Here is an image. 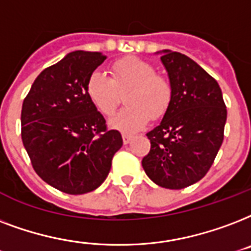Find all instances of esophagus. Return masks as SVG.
<instances>
[{
    "mask_svg": "<svg viewBox=\"0 0 251 251\" xmlns=\"http://www.w3.org/2000/svg\"><path fill=\"white\" fill-rule=\"evenodd\" d=\"M132 139H133V136H132V135H128V133H123V143L124 144H128Z\"/></svg>",
    "mask_w": 251,
    "mask_h": 251,
    "instance_id": "obj_1",
    "label": "esophagus"
}]
</instances>
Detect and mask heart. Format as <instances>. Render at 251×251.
<instances>
[{"mask_svg":"<svg viewBox=\"0 0 251 251\" xmlns=\"http://www.w3.org/2000/svg\"><path fill=\"white\" fill-rule=\"evenodd\" d=\"M91 104L106 118H111L126 95L127 107L111 120V127L133 133L143 129L149 120L161 119L168 112L173 98L172 85L153 65L137 57L116 60L110 67V75L91 72L85 85Z\"/></svg>","mask_w":251,"mask_h":251,"instance_id":"1","label":"heart"}]
</instances>
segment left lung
Wrapping results in <instances>:
<instances>
[{
	"mask_svg": "<svg viewBox=\"0 0 251 251\" xmlns=\"http://www.w3.org/2000/svg\"><path fill=\"white\" fill-rule=\"evenodd\" d=\"M173 89L168 112L148 132L151 151L141 164L161 187L179 190L208 173L224 140L226 107L219 83L188 56L164 51Z\"/></svg>",
	"mask_w": 251,
	"mask_h": 251,
	"instance_id": "8db88e82",
	"label": "left lung"
}]
</instances>
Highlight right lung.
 Instances as JSON below:
<instances>
[{
	"label": "right lung",
	"instance_id": "add662e5",
	"mask_svg": "<svg viewBox=\"0 0 251 251\" xmlns=\"http://www.w3.org/2000/svg\"><path fill=\"white\" fill-rule=\"evenodd\" d=\"M104 60L99 52H72L46 68L23 100L21 135L35 173L71 195L103 183L123 145L85 90L89 75Z\"/></svg>",
	"mask_w": 251,
	"mask_h": 251
}]
</instances>
